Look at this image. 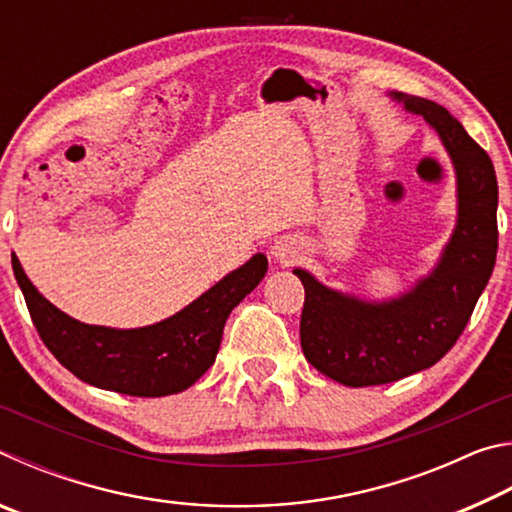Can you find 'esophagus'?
Masks as SVG:
<instances>
[{
  "mask_svg": "<svg viewBox=\"0 0 512 512\" xmlns=\"http://www.w3.org/2000/svg\"><path fill=\"white\" fill-rule=\"evenodd\" d=\"M271 255H273L275 262L289 266L302 255V244L296 239H291V237H282L271 246Z\"/></svg>",
  "mask_w": 512,
  "mask_h": 512,
  "instance_id": "1",
  "label": "esophagus"
}]
</instances>
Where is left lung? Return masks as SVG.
Listing matches in <instances>:
<instances>
[{
  "label": "left lung",
  "instance_id": "left-lung-1",
  "mask_svg": "<svg viewBox=\"0 0 512 512\" xmlns=\"http://www.w3.org/2000/svg\"><path fill=\"white\" fill-rule=\"evenodd\" d=\"M438 133L456 171L458 219L433 271L400 298L370 302L327 289L296 268L305 287L300 345L318 372L343 386L391 384L431 368L454 348L497 259V176L461 121L422 97L395 92Z\"/></svg>",
  "mask_w": 512,
  "mask_h": 512
}]
</instances>
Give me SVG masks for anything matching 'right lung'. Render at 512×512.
Masks as SVG:
<instances>
[{
  "instance_id": "right-lung-1",
  "label": "right lung",
  "mask_w": 512,
  "mask_h": 512,
  "mask_svg": "<svg viewBox=\"0 0 512 512\" xmlns=\"http://www.w3.org/2000/svg\"><path fill=\"white\" fill-rule=\"evenodd\" d=\"M266 268V255L257 253L167 320L112 329L85 325L51 305L13 255L15 280L49 352L85 384L133 397L173 395L201 379L219 352L230 311L262 282Z\"/></svg>"
}]
</instances>
